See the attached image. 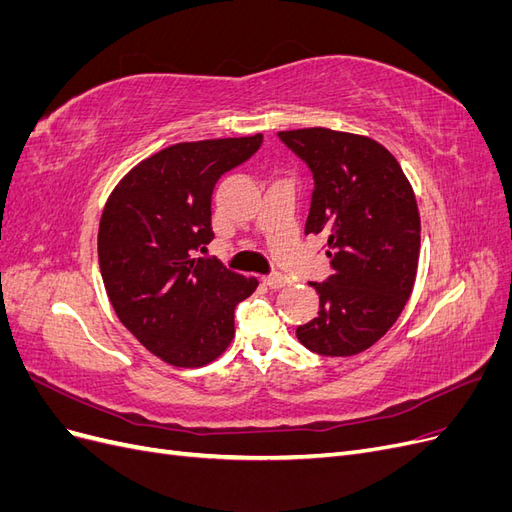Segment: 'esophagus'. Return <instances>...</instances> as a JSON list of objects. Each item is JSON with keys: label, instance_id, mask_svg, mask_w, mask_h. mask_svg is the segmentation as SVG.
I'll use <instances>...</instances> for the list:
<instances>
[{"label": "esophagus", "instance_id": "34e87169", "mask_svg": "<svg viewBox=\"0 0 512 512\" xmlns=\"http://www.w3.org/2000/svg\"><path fill=\"white\" fill-rule=\"evenodd\" d=\"M265 284H267L269 288H273V290H280V288H284V286L288 284V277H284V275H280V273H273V275H267V277H265Z\"/></svg>", "mask_w": 512, "mask_h": 512}]
</instances>
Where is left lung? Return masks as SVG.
Returning a JSON list of instances; mask_svg holds the SVG:
<instances>
[{"mask_svg":"<svg viewBox=\"0 0 512 512\" xmlns=\"http://www.w3.org/2000/svg\"><path fill=\"white\" fill-rule=\"evenodd\" d=\"M280 138L314 173L305 235L327 237L333 275L312 286L318 318L297 329L322 356H352L374 346L410 299L421 215L393 153L369 136L303 128Z\"/></svg>","mask_w":512,"mask_h":512,"instance_id":"1","label":"left lung"}]
</instances>
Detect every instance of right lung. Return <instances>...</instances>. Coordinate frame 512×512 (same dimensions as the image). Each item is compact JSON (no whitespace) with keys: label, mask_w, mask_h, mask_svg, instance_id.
I'll return each instance as SVG.
<instances>
[{"label":"right lung","mask_w":512,"mask_h":512,"mask_svg":"<svg viewBox=\"0 0 512 512\" xmlns=\"http://www.w3.org/2000/svg\"><path fill=\"white\" fill-rule=\"evenodd\" d=\"M260 145L262 134L170 145L136 164L106 200L98 230L106 294L123 327L168 365L222 356L235 307L258 286L196 254L213 239L215 183Z\"/></svg>","instance_id":"obj_1"}]
</instances>
